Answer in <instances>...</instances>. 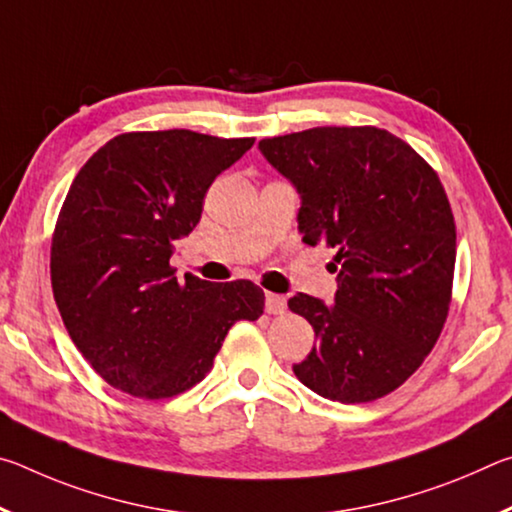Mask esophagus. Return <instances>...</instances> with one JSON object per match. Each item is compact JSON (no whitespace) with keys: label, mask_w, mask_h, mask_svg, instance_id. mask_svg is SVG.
I'll return each mask as SVG.
<instances>
[{"label":"esophagus","mask_w":512,"mask_h":512,"mask_svg":"<svg viewBox=\"0 0 512 512\" xmlns=\"http://www.w3.org/2000/svg\"><path fill=\"white\" fill-rule=\"evenodd\" d=\"M287 309V298L280 296V293H266V311L268 314H284Z\"/></svg>","instance_id":"34e87169"}]
</instances>
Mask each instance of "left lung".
I'll return each mask as SVG.
<instances>
[{
  "label": "left lung",
  "mask_w": 512,
  "mask_h": 512,
  "mask_svg": "<svg viewBox=\"0 0 512 512\" xmlns=\"http://www.w3.org/2000/svg\"><path fill=\"white\" fill-rule=\"evenodd\" d=\"M259 151L298 189L302 241L336 253L334 305L289 300L318 339L293 372L343 404L393 393L427 359L452 302L456 223L438 173L375 126L266 137Z\"/></svg>",
  "instance_id": "8db88e82"
}]
</instances>
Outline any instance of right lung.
I'll list each match as a JSON object with an SVG mask.
<instances>
[{"label": "right lung", "instance_id": "1", "mask_svg": "<svg viewBox=\"0 0 512 512\" xmlns=\"http://www.w3.org/2000/svg\"><path fill=\"white\" fill-rule=\"evenodd\" d=\"M253 144L185 128L121 133L76 173L51 237V289L74 345L117 391L144 400L189 391L228 329L264 314L250 280L178 282L169 264L214 178Z\"/></svg>", "mask_w": 512, "mask_h": 512}]
</instances>
